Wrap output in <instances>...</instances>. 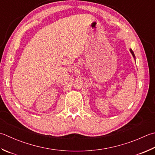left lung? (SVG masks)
<instances>
[{
	"mask_svg": "<svg viewBox=\"0 0 155 155\" xmlns=\"http://www.w3.org/2000/svg\"><path fill=\"white\" fill-rule=\"evenodd\" d=\"M130 51H131V53L132 54V55H133V56H134V52H133V51H132V50H130Z\"/></svg>",
	"mask_w": 155,
	"mask_h": 155,
	"instance_id": "obj_1",
	"label": "left lung"
}]
</instances>
